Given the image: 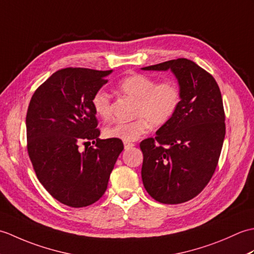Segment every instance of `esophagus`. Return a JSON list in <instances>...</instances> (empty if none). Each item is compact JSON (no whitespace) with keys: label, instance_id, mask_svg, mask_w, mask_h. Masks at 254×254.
Instances as JSON below:
<instances>
[{"label":"esophagus","instance_id":"esophagus-1","mask_svg":"<svg viewBox=\"0 0 254 254\" xmlns=\"http://www.w3.org/2000/svg\"><path fill=\"white\" fill-rule=\"evenodd\" d=\"M134 146L133 143H128V142H124V148L126 149H130Z\"/></svg>","mask_w":254,"mask_h":254}]
</instances>
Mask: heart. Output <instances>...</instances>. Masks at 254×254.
<instances>
[{
	"label": "heart",
	"instance_id": "obj_1",
	"mask_svg": "<svg viewBox=\"0 0 254 254\" xmlns=\"http://www.w3.org/2000/svg\"><path fill=\"white\" fill-rule=\"evenodd\" d=\"M124 95L136 100L134 116L130 122H116L105 128V135L123 142H134L146 133L150 126L163 127L170 122L181 104V89L175 80L158 83L144 74H132L119 83ZM96 115L102 120L111 117L110 96L105 90H97L91 98Z\"/></svg>",
	"mask_w": 254,
	"mask_h": 254
}]
</instances>
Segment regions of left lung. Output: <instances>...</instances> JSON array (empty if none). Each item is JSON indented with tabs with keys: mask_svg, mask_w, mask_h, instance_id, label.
Masks as SVG:
<instances>
[{
	"mask_svg": "<svg viewBox=\"0 0 254 254\" xmlns=\"http://www.w3.org/2000/svg\"><path fill=\"white\" fill-rule=\"evenodd\" d=\"M142 69H170L181 89L174 119L139 144L143 185L160 203L187 202L206 187L218 164L226 133L222 94L212 75L188 59Z\"/></svg>",
	"mask_w": 254,
	"mask_h": 254,
	"instance_id": "left-lung-1",
	"label": "left lung"
}]
</instances>
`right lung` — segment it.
Here are the masks:
<instances>
[{"label":"right lung","instance_id":"1","mask_svg":"<svg viewBox=\"0 0 254 254\" xmlns=\"http://www.w3.org/2000/svg\"><path fill=\"white\" fill-rule=\"evenodd\" d=\"M112 72L67 67L53 73L32 95L26 116L27 150L46 190L64 205L85 207L107 190L123 150L117 138L100 139L91 98ZM94 147L80 152V142Z\"/></svg>","mask_w":254,"mask_h":254}]
</instances>
